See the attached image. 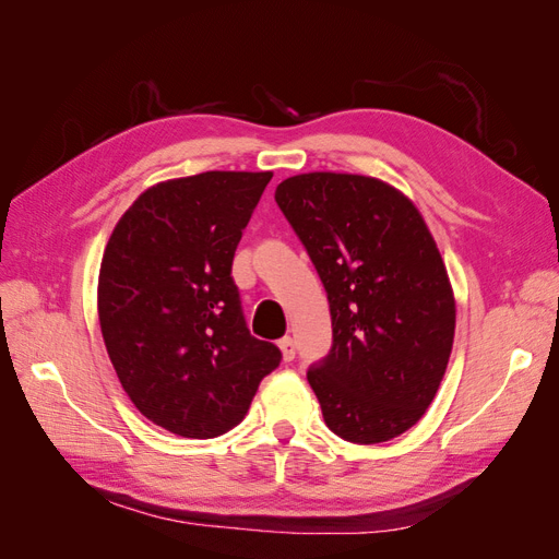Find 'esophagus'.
I'll return each mask as SVG.
<instances>
[{
	"mask_svg": "<svg viewBox=\"0 0 559 559\" xmlns=\"http://www.w3.org/2000/svg\"><path fill=\"white\" fill-rule=\"evenodd\" d=\"M280 345V352H282V359L284 361H292L294 357H296V343H294V337H282V341L277 343Z\"/></svg>",
	"mask_w": 559,
	"mask_h": 559,
	"instance_id": "1",
	"label": "esophagus"
}]
</instances>
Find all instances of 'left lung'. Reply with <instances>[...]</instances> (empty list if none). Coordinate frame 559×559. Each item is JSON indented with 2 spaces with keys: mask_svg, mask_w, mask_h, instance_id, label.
I'll return each mask as SVG.
<instances>
[{
  "mask_svg": "<svg viewBox=\"0 0 559 559\" xmlns=\"http://www.w3.org/2000/svg\"><path fill=\"white\" fill-rule=\"evenodd\" d=\"M275 200L329 294L333 347L308 370L326 427L359 445L392 441L427 413L452 352L454 294L433 235L376 177L296 175Z\"/></svg>",
  "mask_w": 559,
  "mask_h": 559,
  "instance_id": "obj_1",
  "label": "left lung"
}]
</instances>
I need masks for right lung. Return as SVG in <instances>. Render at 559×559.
I'll return each instance as SVG.
<instances>
[{
    "label": "right lung",
    "mask_w": 559,
    "mask_h": 559,
    "mask_svg": "<svg viewBox=\"0 0 559 559\" xmlns=\"http://www.w3.org/2000/svg\"><path fill=\"white\" fill-rule=\"evenodd\" d=\"M273 173H200L146 189L118 218L97 280L105 347L146 419L214 438L245 419L282 352L253 337L233 257Z\"/></svg>",
    "instance_id": "add662e5"
}]
</instances>
